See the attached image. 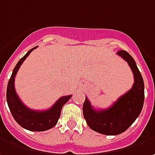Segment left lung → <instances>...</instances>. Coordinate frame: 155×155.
Returning a JSON list of instances; mask_svg holds the SVG:
<instances>
[{
  "label": "left lung",
  "instance_id": "8db88e82",
  "mask_svg": "<svg viewBox=\"0 0 155 155\" xmlns=\"http://www.w3.org/2000/svg\"><path fill=\"white\" fill-rule=\"evenodd\" d=\"M117 54L128 62L134 74L132 88L107 109H94L87 97L83 104V116L87 125L93 130L107 136L124 132L139 117L144 103V82L136 61L125 51H117Z\"/></svg>",
  "mask_w": 155,
  "mask_h": 155
}]
</instances>
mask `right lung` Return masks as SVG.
Listing matches in <instances>:
<instances>
[{
  "instance_id": "right-lung-1",
  "label": "right lung",
  "mask_w": 155,
  "mask_h": 155,
  "mask_svg": "<svg viewBox=\"0 0 155 155\" xmlns=\"http://www.w3.org/2000/svg\"><path fill=\"white\" fill-rule=\"evenodd\" d=\"M37 47L32 48L16 64L9 79L7 88V102L15 121L25 130L31 131H45L53 128L60 117L62 106L67 103L72 95L63 96L54 105L45 110H34L26 107L19 99L14 88V80L19 68L30 53Z\"/></svg>"
}]
</instances>
